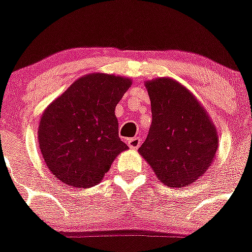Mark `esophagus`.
I'll return each mask as SVG.
<instances>
[{"label":"esophagus","mask_w":252,"mask_h":252,"mask_svg":"<svg viewBox=\"0 0 252 252\" xmlns=\"http://www.w3.org/2000/svg\"><path fill=\"white\" fill-rule=\"evenodd\" d=\"M126 143H128V147L130 149H138L140 146V143H142V140H140L139 137H134L129 138V139L126 140Z\"/></svg>","instance_id":"obj_1"}]
</instances>
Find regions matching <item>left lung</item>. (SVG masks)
<instances>
[{
  "label": "left lung",
  "mask_w": 252,
  "mask_h": 252,
  "mask_svg": "<svg viewBox=\"0 0 252 252\" xmlns=\"http://www.w3.org/2000/svg\"><path fill=\"white\" fill-rule=\"evenodd\" d=\"M146 88L152 124L138 152L163 185L187 187L214 162L219 131L198 99L177 80L157 78Z\"/></svg>",
  "instance_id": "1"
}]
</instances>
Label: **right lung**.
Listing matches in <instances>:
<instances>
[{
	"label": "right lung",
	"mask_w": 252,
	"mask_h": 252,
	"mask_svg": "<svg viewBox=\"0 0 252 252\" xmlns=\"http://www.w3.org/2000/svg\"><path fill=\"white\" fill-rule=\"evenodd\" d=\"M131 80L92 72L50 103L38 123V148L51 173L75 188L101 182L118 154L126 151L118 131L115 106Z\"/></svg>",
	"instance_id": "obj_1"
}]
</instances>
